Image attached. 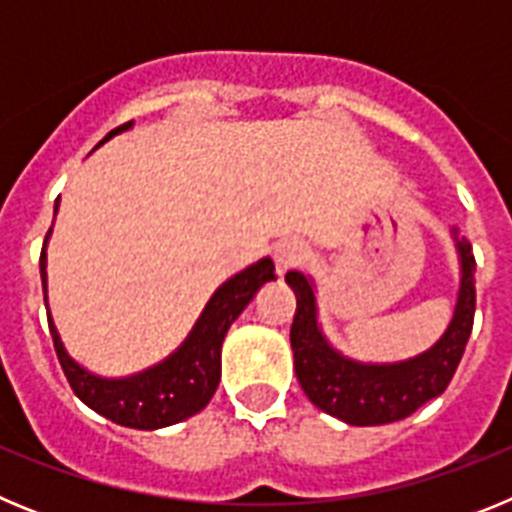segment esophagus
<instances>
[{
    "instance_id": "esophagus-1",
    "label": "esophagus",
    "mask_w": 512,
    "mask_h": 512,
    "mask_svg": "<svg viewBox=\"0 0 512 512\" xmlns=\"http://www.w3.org/2000/svg\"><path fill=\"white\" fill-rule=\"evenodd\" d=\"M305 259H307V246L305 243L295 241V238L279 241L277 246H274V261H277L279 274H287L289 269L300 266Z\"/></svg>"
}]
</instances>
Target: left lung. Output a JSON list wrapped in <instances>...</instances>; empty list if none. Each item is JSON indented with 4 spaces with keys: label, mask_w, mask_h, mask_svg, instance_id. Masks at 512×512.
<instances>
[{
    "label": "left lung",
    "mask_w": 512,
    "mask_h": 512,
    "mask_svg": "<svg viewBox=\"0 0 512 512\" xmlns=\"http://www.w3.org/2000/svg\"><path fill=\"white\" fill-rule=\"evenodd\" d=\"M451 235L461 274L454 318L428 351L395 364H366L336 351L318 323L312 279L300 271H289L284 277L297 297V312L289 330L297 382L315 408L348 425H384L408 418L449 387L472 333L477 302L472 243L459 238L456 228H451Z\"/></svg>",
    "instance_id": "left-lung-1"
}]
</instances>
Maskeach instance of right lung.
<instances>
[{
	"label": "right lung",
	"mask_w": 512,
	"mask_h": 512,
	"mask_svg": "<svg viewBox=\"0 0 512 512\" xmlns=\"http://www.w3.org/2000/svg\"><path fill=\"white\" fill-rule=\"evenodd\" d=\"M130 128H133V120L104 135L102 143ZM51 233L53 228L45 235L43 253H40L45 310H48L45 246H48ZM274 279H277V274H274V261L269 256L251 264L248 269L238 271L235 277H230L228 282L215 289V295L210 297L194 328L189 330V336L184 338V343L176 348L174 354L148 366L143 372L130 374V377H99V374L89 372L87 366L71 359L61 336H58L56 323L48 315V328H51L53 346H56L63 374L69 379L76 397L112 423L138 428V431H156V428L182 423V420L192 418L207 408V402L212 400L217 382H220V348H223L225 333L233 325V320L246 310L253 295Z\"/></svg>",
	"instance_id": "right-lung-1"
}]
</instances>
